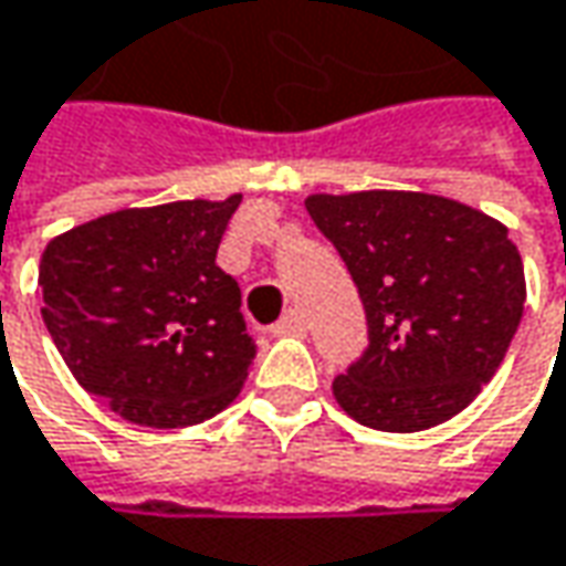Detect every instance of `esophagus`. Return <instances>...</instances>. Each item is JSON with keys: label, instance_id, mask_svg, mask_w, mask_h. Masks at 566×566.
Wrapping results in <instances>:
<instances>
[{"label": "esophagus", "instance_id": "34e87169", "mask_svg": "<svg viewBox=\"0 0 566 566\" xmlns=\"http://www.w3.org/2000/svg\"><path fill=\"white\" fill-rule=\"evenodd\" d=\"M272 333H275V336H304V333H307V319H304L301 311H287V314L272 326Z\"/></svg>", "mask_w": 566, "mask_h": 566}]
</instances>
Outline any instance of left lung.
<instances>
[{
  "mask_svg": "<svg viewBox=\"0 0 566 566\" xmlns=\"http://www.w3.org/2000/svg\"><path fill=\"white\" fill-rule=\"evenodd\" d=\"M368 316V349L333 381L346 413L381 432L458 416L503 365L525 304L510 230L426 191L307 195Z\"/></svg>",
  "mask_w": 566,
  "mask_h": 566,
  "instance_id": "left-lung-1",
  "label": "left lung"
}]
</instances>
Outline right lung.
<instances>
[{"label":"right lung","instance_id":"add662e5","mask_svg":"<svg viewBox=\"0 0 566 566\" xmlns=\"http://www.w3.org/2000/svg\"><path fill=\"white\" fill-rule=\"evenodd\" d=\"M243 195L95 217L41 255V316L73 378L117 416L182 429L237 400L255 343L217 247Z\"/></svg>","mask_w":566,"mask_h":566}]
</instances>
